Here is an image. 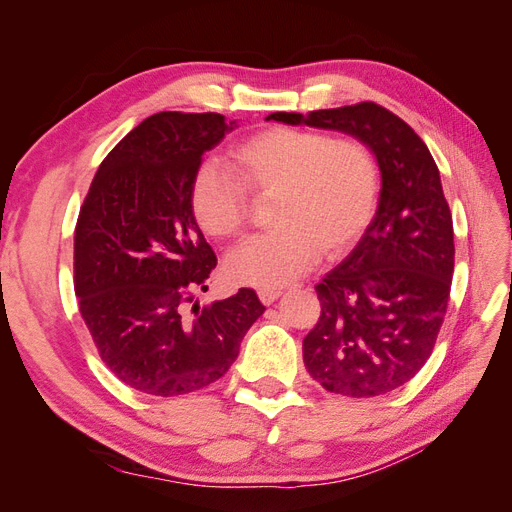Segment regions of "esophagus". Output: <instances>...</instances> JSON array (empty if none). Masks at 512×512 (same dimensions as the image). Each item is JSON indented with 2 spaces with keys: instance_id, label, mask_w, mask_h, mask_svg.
Segmentation results:
<instances>
[{
  "instance_id": "34e87169",
  "label": "esophagus",
  "mask_w": 512,
  "mask_h": 512,
  "mask_svg": "<svg viewBox=\"0 0 512 512\" xmlns=\"http://www.w3.org/2000/svg\"><path fill=\"white\" fill-rule=\"evenodd\" d=\"M280 297H282L280 290H258V299H260L262 303H265V305L275 303Z\"/></svg>"
}]
</instances>
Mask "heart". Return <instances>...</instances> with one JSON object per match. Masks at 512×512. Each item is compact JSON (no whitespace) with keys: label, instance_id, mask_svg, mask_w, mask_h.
<instances>
[{"label":"heart","instance_id":"heart-1","mask_svg":"<svg viewBox=\"0 0 512 512\" xmlns=\"http://www.w3.org/2000/svg\"><path fill=\"white\" fill-rule=\"evenodd\" d=\"M232 173L203 164L190 190L192 213L207 235L232 239L247 222V194L273 196L267 235L226 258L230 280L260 290L288 286L361 239L378 207V164L356 138L269 128L230 153Z\"/></svg>","mask_w":512,"mask_h":512}]
</instances>
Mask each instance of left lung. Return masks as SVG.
<instances>
[{"mask_svg":"<svg viewBox=\"0 0 512 512\" xmlns=\"http://www.w3.org/2000/svg\"><path fill=\"white\" fill-rule=\"evenodd\" d=\"M271 119L350 134L376 156V215L316 286L322 312L303 339V363L331 393H391L427 363L451 294L453 218L440 170L408 123L374 102Z\"/></svg>","mask_w":512,"mask_h":512,"instance_id":"1","label":"left lung"}]
</instances>
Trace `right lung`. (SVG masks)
<instances>
[{
	"instance_id": "1",
	"label": "right lung",
	"mask_w": 512,
	"mask_h": 512,
	"mask_svg": "<svg viewBox=\"0 0 512 512\" xmlns=\"http://www.w3.org/2000/svg\"><path fill=\"white\" fill-rule=\"evenodd\" d=\"M237 128L218 113H158L100 164L74 230V292L106 367L175 397L220 380L265 312L252 288L198 305L218 265L190 205L207 151Z\"/></svg>"
}]
</instances>
